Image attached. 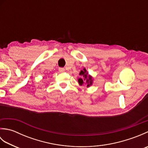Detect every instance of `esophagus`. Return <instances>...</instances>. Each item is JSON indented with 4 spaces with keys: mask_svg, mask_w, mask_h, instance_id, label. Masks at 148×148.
Segmentation results:
<instances>
[{
    "mask_svg": "<svg viewBox=\"0 0 148 148\" xmlns=\"http://www.w3.org/2000/svg\"><path fill=\"white\" fill-rule=\"evenodd\" d=\"M58 71L60 72H65V69L64 68H59Z\"/></svg>",
    "mask_w": 148,
    "mask_h": 148,
    "instance_id": "esophagus-1",
    "label": "esophagus"
}]
</instances>
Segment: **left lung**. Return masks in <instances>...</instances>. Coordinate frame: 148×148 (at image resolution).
<instances>
[{
  "label": "left lung",
  "instance_id": "obj_1",
  "mask_svg": "<svg viewBox=\"0 0 148 148\" xmlns=\"http://www.w3.org/2000/svg\"><path fill=\"white\" fill-rule=\"evenodd\" d=\"M79 75L82 77L81 78L78 79V83H79L80 85H82L84 83V81H85L86 83L87 87H89L90 86L92 85L93 83L92 77L90 75H88V73L85 68H84L83 71H81Z\"/></svg>",
  "mask_w": 148,
  "mask_h": 148
}]
</instances>
